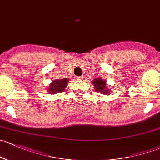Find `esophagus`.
Instances as JSON below:
<instances>
[{"label": "esophagus", "instance_id": "esophagus-1", "mask_svg": "<svg viewBox=\"0 0 160 160\" xmlns=\"http://www.w3.org/2000/svg\"><path fill=\"white\" fill-rule=\"evenodd\" d=\"M76 80H83V77H76Z\"/></svg>", "mask_w": 160, "mask_h": 160}]
</instances>
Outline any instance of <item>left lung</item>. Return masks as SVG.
I'll list each match as a JSON object with an SVG mask.
<instances>
[{
	"label": "left lung",
	"mask_w": 160,
	"mask_h": 160,
	"mask_svg": "<svg viewBox=\"0 0 160 160\" xmlns=\"http://www.w3.org/2000/svg\"><path fill=\"white\" fill-rule=\"evenodd\" d=\"M92 83L94 85L96 92L102 93L104 95H109L110 93V89L107 88V82L102 80L101 77L95 78L92 81Z\"/></svg>",
	"instance_id": "8db88e82"
}]
</instances>
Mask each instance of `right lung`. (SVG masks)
<instances>
[{"label": "right lung", "instance_id": "add662e5", "mask_svg": "<svg viewBox=\"0 0 160 160\" xmlns=\"http://www.w3.org/2000/svg\"><path fill=\"white\" fill-rule=\"evenodd\" d=\"M67 83H68V79L67 78L53 80V82L50 84L48 91L50 94L61 93V92L64 91Z\"/></svg>", "mask_w": 160, "mask_h": 160}]
</instances>
